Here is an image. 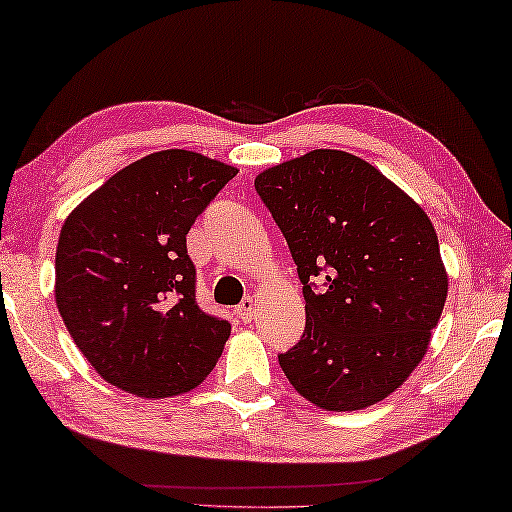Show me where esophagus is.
<instances>
[{"mask_svg":"<svg viewBox=\"0 0 512 512\" xmlns=\"http://www.w3.org/2000/svg\"><path fill=\"white\" fill-rule=\"evenodd\" d=\"M237 314H239V319L241 321H253L255 316H257V303L253 298H243L241 303L237 305Z\"/></svg>","mask_w":512,"mask_h":512,"instance_id":"esophagus-1","label":"esophagus"}]
</instances>
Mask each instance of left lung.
<instances>
[{"instance_id":"left-lung-1","label":"left lung","mask_w":512,"mask_h":512,"mask_svg":"<svg viewBox=\"0 0 512 512\" xmlns=\"http://www.w3.org/2000/svg\"><path fill=\"white\" fill-rule=\"evenodd\" d=\"M255 189L303 282L305 332L278 355L289 383L335 412L387 399L426 355L449 291L431 218L342 150L264 170Z\"/></svg>"}]
</instances>
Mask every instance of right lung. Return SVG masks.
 <instances>
[{"label":"right lung","mask_w":512,"mask_h":512,"mask_svg":"<svg viewBox=\"0 0 512 512\" xmlns=\"http://www.w3.org/2000/svg\"><path fill=\"white\" fill-rule=\"evenodd\" d=\"M237 168L189 150L152 152L72 209L56 246V307L107 383L143 399L198 387L230 323L196 303L186 234Z\"/></svg>","instance_id":"1"}]
</instances>
